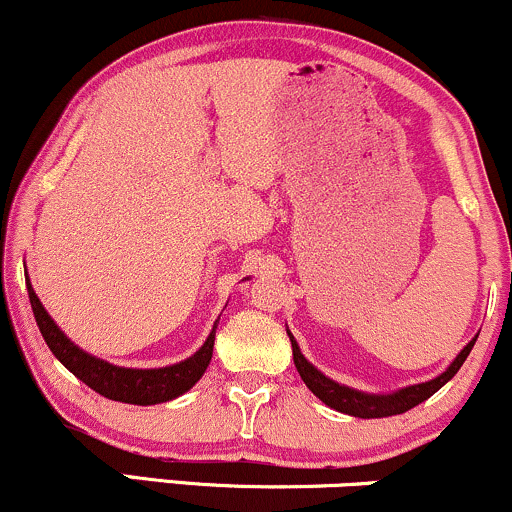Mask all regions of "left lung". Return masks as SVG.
I'll use <instances>...</instances> for the list:
<instances>
[{"instance_id":"1","label":"left lung","mask_w":512,"mask_h":512,"mask_svg":"<svg viewBox=\"0 0 512 512\" xmlns=\"http://www.w3.org/2000/svg\"><path fill=\"white\" fill-rule=\"evenodd\" d=\"M289 339H291V349H293V363H296L298 373H301L303 383L308 385V390L313 392L317 399H322L327 407L342 411V414L358 416V419H383V416L404 414V411L414 409L416 404H421L424 399L436 395L440 387L448 383V380H452V375H455L457 370H460L462 363L467 361L469 351H472L474 342H477V337H474L472 342H469L460 351V354H457L455 361L445 368V373H440L438 378L428 380V383L402 387V390L392 392V395H366V392H358V390H354V387L339 385V383H334V380L327 378V375H322L320 370H317L313 363H310L308 358L301 354V346H298V342L293 339L291 332H289Z\"/></svg>"}]
</instances>
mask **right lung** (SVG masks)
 <instances>
[{
  "label": "right lung",
  "instance_id": "1",
  "mask_svg": "<svg viewBox=\"0 0 512 512\" xmlns=\"http://www.w3.org/2000/svg\"><path fill=\"white\" fill-rule=\"evenodd\" d=\"M28 298H31V308L38 322L40 334L48 342L50 351L55 354L57 361L64 368L72 370L81 383H86L91 390H96L98 395L115 399V402L125 404H139V407H149V404H161L168 399H175L185 395L192 385L207 370L211 354H214V337H216V320L214 330L207 337V342L202 344V349L195 356L185 358V361L173 363L166 368H120L113 363L103 361L86 354L84 349H79L72 339H67L60 327L55 325V320L48 315V310L43 308L40 298L35 296L31 281H28Z\"/></svg>",
  "mask_w": 512,
  "mask_h": 512
}]
</instances>
